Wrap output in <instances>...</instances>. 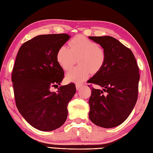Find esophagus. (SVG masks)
<instances>
[{"mask_svg":"<svg viewBox=\"0 0 153 153\" xmlns=\"http://www.w3.org/2000/svg\"><path fill=\"white\" fill-rule=\"evenodd\" d=\"M83 86L82 84H80V83H76V90H79V89H80L81 87H82Z\"/></svg>","mask_w":153,"mask_h":153,"instance_id":"34e87169","label":"esophagus"}]
</instances>
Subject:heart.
<instances>
[{"label": "heart", "instance_id": "obj_1", "mask_svg": "<svg viewBox=\"0 0 153 153\" xmlns=\"http://www.w3.org/2000/svg\"><path fill=\"white\" fill-rule=\"evenodd\" d=\"M69 47L61 46L57 53V61L63 69L69 70L79 58L80 67L70 70L66 74L68 82L80 83L88 77L90 73H96L104 66L106 55L97 43L83 36L74 37L69 42Z\"/></svg>", "mask_w": 153, "mask_h": 153}]
</instances>
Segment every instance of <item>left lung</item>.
<instances>
[{
    "label": "left lung",
    "instance_id": "obj_1",
    "mask_svg": "<svg viewBox=\"0 0 153 153\" xmlns=\"http://www.w3.org/2000/svg\"><path fill=\"white\" fill-rule=\"evenodd\" d=\"M88 37L100 45L106 55L104 66L88 80L102 88H90L89 118L96 126L112 128L126 121L135 107L139 67L132 51L114 37Z\"/></svg>",
    "mask_w": 153,
    "mask_h": 153
}]
</instances>
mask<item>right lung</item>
Here are the masks:
<instances>
[{"mask_svg":"<svg viewBox=\"0 0 153 153\" xmlns=\"http://www.w3.org/2000/svg\"><path fill=\"white\" fill-rule=\"evenodd\" d=\"M69 39L66 33L37 36L23 43L18 52L12 73L16 105L27 122L39 131L63 126L68 102L76 93L74 83L61 86L57 92L50 90L63 79L56 56Z\"/></svg>","mask_w":153,"mask_h":153,"instance_id":"add662e5","label":"right lung"}]
</instances>
